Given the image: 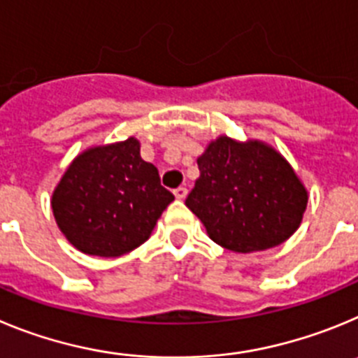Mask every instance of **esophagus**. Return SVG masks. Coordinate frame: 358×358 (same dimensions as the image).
<instances>
[{"label": "esophagus", "mask_w": 358, "mask_h": 358, "mask_svg": "<svg viewBox=\"0 0 358 358\" xmlns=\"http://www.w3.org/2000/svg\"><path fill=\"white\" fill-rule=\"evenodd\" d=\"M187 189L185 187H178V189H175V198L176 199H185L187 198Z\"/></svg>", "instance_id": "esophagus-1"}]
</instances>
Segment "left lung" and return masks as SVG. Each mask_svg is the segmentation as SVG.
<instances>
[{
    "label": "left lung",
    "mask_w": 358,
    "mask_h": 358,
    "mask_svg": "<svg viewBox=\"0 0 358 358\" xmlns=\"http://www.w3.org/2000/svg\"><path fill=\"white\" fill-rule=\"evenodd\" d=\"M198 167L185 205L219 246L235 253L264 251L298 230L307 189L275 148L221 135L198 157Z\"/></svg>",
    "instance_id": "obj_1"
}]
</instances>
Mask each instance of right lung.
Segmentation results:
<instances>
[{"label": "right lung", "mask_w": 358, "mask_h": 358, "mask_svg": "<svg viewBox=\"0 0 358 358\" xmlns=\"http://www.w3.org/2000/svg\"><path fill=\"white\" fill-rule=\"evenodd\" d=\"M173 199L157 167L141 159L139 141L130 137L80 153L55 187L51 208L76 250L121 257L150 239Z\"/></svg>", "instance_id": "right-lung-1"}]
</instances>
